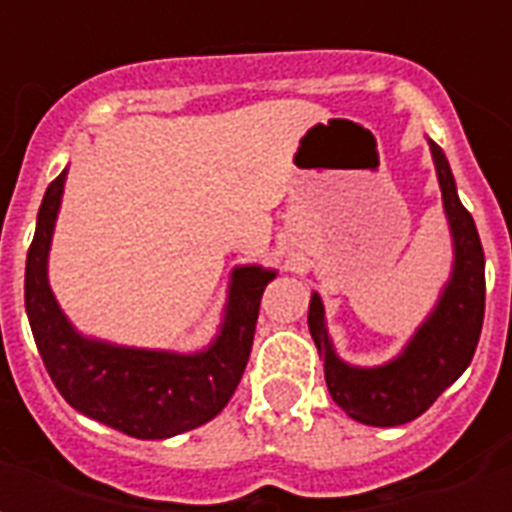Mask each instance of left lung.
<instances>
[{
	"label": "left lung",
	"instance_id": "left-lung-1",
	"mask_svg": "<svg viewBox=\"0 0 512 512\" xmlns=\"http://www.w3.org/2000/svg\"><path fill=\"white\" fill-rule=\"evenodd\" d=\"M441 200L455 238V271L439 307L422 323L406 354L373 370L343 365L326 334L323 304L310 301V334L326 367V384L334 403L348 417L376 428H395L425 414L436 397L461 376L472 362L485 315V252L474 227L472 213L458 200L450 164L439 145L430 142Z\"/></svg>",
	"mask_w": 512,
	"mask_h": 512
}]
</instances>
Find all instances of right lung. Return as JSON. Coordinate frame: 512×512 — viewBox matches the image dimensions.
Masks as SVG:
<instances>
[{
    "mask_svg": "<svg viewBox=\"0 0 512 512\" xmlns=\"http://www.w3.org/2000/svg\"><path fill=\"white\" fill-rule=\"evenodd\" d=\"M62 183L65 172L51 180L40 202L24 274L29 326L51 381L76 411L134 439H169L200 428L227 406L244 376L260 299L274 271L257 266L235 268L222 337L205 354L134 351L84 340L65 321L46 279Z\"/></svg>",
    "mask_w": 512,
    "mask_h": 512,
    "instance_id": "add662e5",
    "label": "right lung"
}]
</instances>
